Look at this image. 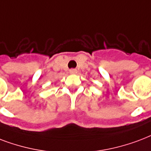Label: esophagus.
<instances>
[{
	"label": "esophagus",
	"mask_w": 151,
	"mask_h": 151,
	"mask_svg": "<svg viewBox=\"0 0 151 151\" xmlns=\"http://www.w3.org/2000/svg\"><path fill=\"white\" fill-rule=\"evenodd\" d=\"M69 72H70V73H71V74H76V73H77L76 69H71Z\"/></svg>",
	"instance_id": "obj_1"
}]
</instances>
